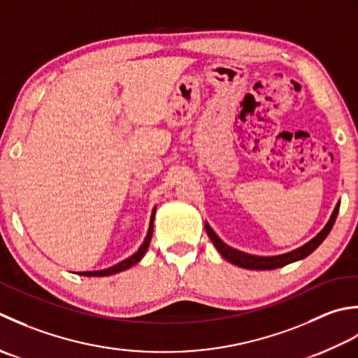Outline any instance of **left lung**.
<instances>
[{
  "label": "left lung",
  "mask_w": 358,
  "mask_h": 358,
  "mask_svg": "<svg viewBox=\"0 0 358 358\" xmlns=\"http://www.w3.org/2000/svg\"><path fill=\"white\" fill-rule=\"evenodd\" d=\"M338 208H340V202L337 203V206H335L331 220L327 221V224L324 225V229L320 231L315 238L310 239L308 244L298 247V249L292 250L289 253L276 255V257H257V255H249V253L239 252L236 249H233V247L225 244L224 241L220 236H217L213 230H211L208 224H206V230H207V235L211 239V243H213L215 247L217 249V252H220L225 259L230 261L231 264L244 267V268H250V271H272V268L284 267V266L290 264V262L300 261L306 257H309V255L313 250H315L320 244L323 243L326 236L329 235V231L332 230V225H334L335 220H337Z\"/></svg>",
  "instance_id": "obj_1"
}]
</instances>
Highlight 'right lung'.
I'll use <instances>...</instances> for the list:
<instances>
[{
  "instance_id": "right-lung-1",
  "label": "right lung",
  "mask_w": 358,
  "mask_h": 358,
  "mask_svg": "<svg viewBox=\"0 0 358 358\" xmlns=\"http://www.w3.org/2000/svg\"><path fill=\"white\" fill-rule=\"evenodd\" d=\"M155 213H156V208L152 210V215H151V221H150V229H148V233H147V238H145L143 244H142L141 247H138V250H137L134 255H131L129 258L120 261L119 264H115V266L109 267V268H103V271H96V272H80V275H85V276H108V275L119 273V272H122V271H127V268H129V267H133L134 264H137V262L143 258V255H145V252H147L148 245H150V243H151L152 227H155V225H152V222H155Z\"/></svg>"
}]
</instances>
